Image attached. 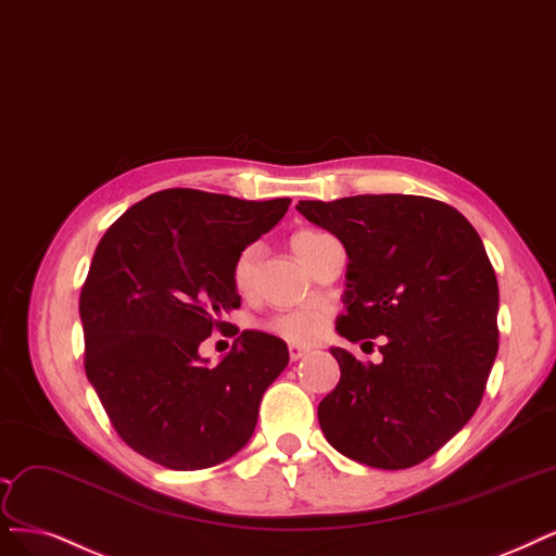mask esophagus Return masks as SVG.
I'll return each mask as SVG.
<instances>
[{"mask_svg":"<svg viewBox=\"0 0 556 556\" xmlns=\"http://www.w3.org/2000/svg\"><path fill=\"white\" fill-rule=\"evenodd\" d=\"M287 350H290V358H292V361H299V358H303L305 354H308V350L299 348V344H290V348H287Z\"/></svg>","mask_w":556,"mask_h":556,"instance_id":"34e87169","label":"esophagus"}]
</instances>
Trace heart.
Here are the masks:
<instances>
[{"label":"heart","instance_id":"b5f03b06","mask_svg":"<svg viewBox=\"0 0 556 556\" xmlns=\"http://www.w3.org/2000/svg\"><path fill=\"white\" fill-rule=\"evenodd\" d=\"M329 235L319 232V229H299V232L292 237V251L299 255L301 262L308 260L313 248ZM255 255L257 248L248 245L245 251L237 257L235 269H232V280L239 294L251 292L253 285V266H255ZM274 333H278L285 340L292 342H311L321 336L324 331V313L317 308H299V311H287L269 319L266 324Z\"/></svg>","mask_w":556,"mask_h":556}]
</instances>
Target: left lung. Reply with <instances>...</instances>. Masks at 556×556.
I'll use <instances>...</instances> for the list:
<instances>
[{"mask_svg": "<svg viewBox=\"0 0 556 556\" xmlns=\"http://www.w3.org/2000/svg\"><path fill=\"white\" fill-rule=\"evenodd\" d=\"M299 212L348 251L350 342L381 336V363L333 348L338 387L319 402L329 444L377 469L428 460L481 405L500 350V285L457 208L420 195L301 200Z\"/></svg>", "mask_w": 556, "mask_h": 556, "instance_id": "left-lung-1", "label": "left lung"}]
</instances>
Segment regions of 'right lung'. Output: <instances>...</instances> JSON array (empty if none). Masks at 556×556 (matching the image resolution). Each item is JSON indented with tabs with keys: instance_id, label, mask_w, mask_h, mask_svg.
<instances>
[{
	"instance_id": "obj_1",
	"label": "right lung",
	"mask_w": 556,
	"mask_h": 556,
	"mask_svg": "<svg viewBox=\"0 0 556 556\" xmlns=\"http://www.w3.org/2000/svg\"><path fill=\"white\" fill-rule=\"evenodd\" d=\"M290 202L169 188L132 204L96 245L80 292L85 372L114 430L151 463L206 469L253 437L290 352L269 333L238 337L223 313L241 305L237 257ZM214 330L238 340L208 369L197 348Z\"/></svg>"
}]
</instances>
